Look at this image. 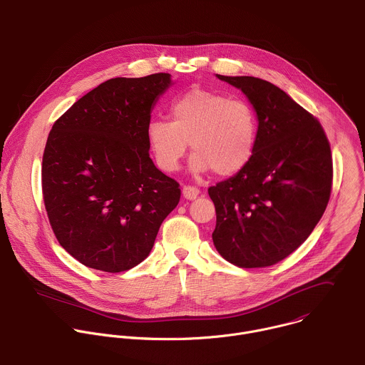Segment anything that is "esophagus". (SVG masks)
I'll use <instances>...</instances> for the list:
<instances>
[{"instance_id":"1","label":"esophagus","mask_w":365,"mask_h":365,"mask_svg":"<svg viewBox=\"0 0 365 365\" xmlns=\"http://www.w3.org/2000/svg\"><path fill=\"white\" fill-rule=\"evenodd\" d=\"M199 189L197 187H193V186H185L183 189H182V195H183V197L185 199H187V200H195L197 196H199Z\"/></svg>"}]
</instances>
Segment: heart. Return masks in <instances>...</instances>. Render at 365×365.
I'll return each mask as SVG.
<instances>
[{"label": "heart", "mask_w": 365, "mask_h": 365, "mask_svg": "<svg viewBox=\"0 0 365 365\" xmlns=\"http://www.w3.org/2000/svg\"><path fill=\"white\" fill-rule=\"evenodd\" d=\"M172 122L153 119L146 128V139L156 166L165 173L179 169L190 143L193 173L213 170L222 178L242 172L252 160L259 118L255 108L242 99L195 88L170 105Z\"/></svg>", "instance_id": "heart-1"}]
</instances>
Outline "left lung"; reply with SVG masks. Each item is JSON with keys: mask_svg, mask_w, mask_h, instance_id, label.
Wrapping results in <instances>:
<instances>
[{"mask_svg": "<svg viewBox=\"0 0 365 365\" xmlns=\"http://www.w3.org/2000/svg\"><path fill=\"white\" fill-rule=\"evenodd\" d=\"M216 76L246 95L259 135L249 165L207 190L216 207L213 245L235 266H273L306 242L327 207L330 143L320 122L279 86L255 76Z\"/></svg>", "mask_w": 365, "mask_h": 365, "instance_id": "left-lung-1", "label": "left lung"}]
</instances>
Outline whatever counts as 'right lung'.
I'll return each mask as SVG.
<instances>
[{"label": "right lung", "instance_id": "right-lung-1", "mask_svg": "<svg viewBox=\"0 0 365 365\" xmlns=\"http://www.w3.org/2000/svg\"><path fill=\"white\" fill-rule=\"evenodd\" d=\"M170 73L112 78L78 99L52 126L42 195L59 245L86 267L119 273L143 262L179 183L149 158L146 128Z\"/></svg>", "mask_w": 365, "mask_h": 365}]
</instances>
